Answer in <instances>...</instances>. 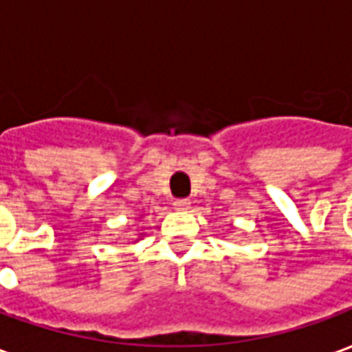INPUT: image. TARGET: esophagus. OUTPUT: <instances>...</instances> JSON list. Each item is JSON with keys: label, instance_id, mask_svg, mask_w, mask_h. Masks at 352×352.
I'll use <instances>...</instances> for the list:
<instances>
[{"label": "esophagus", "instance_id": "esophagus-1", "mask_svg": "<svg viewBox=\"0 0 352 352\" xmlns=\"http://www.w3.org/2000/svg\"><path fill=\"white\" fill-rule=\"evenodd\" d=\"M173 206H175V209H179V211H186V209H188V207H190V201H188V199H175V204H173Z\"/></svg>", "mask_w": 352, "mask_h": 352}]
</instances>
